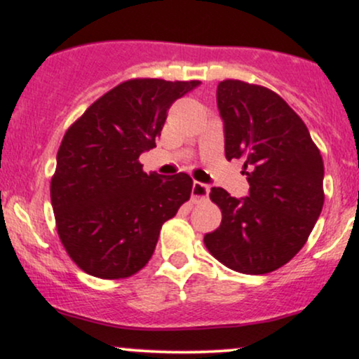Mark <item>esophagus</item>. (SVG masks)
Listing matches in <instances>:
<instances>
[{
    "mask_svg": "<svg viewBox=\"0 0 359 359\" xmlns=\"http://www.w3.org/2000/svg\"><path fill=\"white\" fill-rule=\"evenodd\" d=\"M209 197V185L203 182H194L192 185V203H203Z\"/></svg>",
    "mask_w": 359,
    "mask_h": 359,
    "instance_id": "34e87169",
    "label": "esophagus"
}]
</instances>
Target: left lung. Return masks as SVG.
<instances>
[{
    "instance_id": "1",
    "label": "left lung",
    "mask_w": 359,
    "mask_h": 359,
    "mask_svg": "<svg viewBox=\"0 0 359 359\" xmlns=\"http://www.w3.org/2000/svg\"><path fill=\"white\" fill-rule=\"evenodd\" d=\"M226 158H241L248 197L212 187L222 219L204 245L222 265L263 275L306 245L324 204V162L306 123L273 90L226 79L217 86Z\"/></svg>"
}]
</instances>
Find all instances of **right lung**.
Masks as SVG:
<instances>
[{
	"instance_id": "obj_1",
	"label": "right lung",
	"mask_w": 359,
	"mask_h": 359,
	"mask_svg": "<svg viewBox=\"0 0 359 359\" xmlns=\"http://www.w3.org/2000/svg\"><path fill=\"white\" fill-rule=\"evenodd\" d=\"M199 84L125 81L65 131L50 199L62 245L86 273L104 280L137 273L154 255L163 222L189 201L191 177L147 174L138 158L155 147L174 101Z\"/></svg>"
}]
</instances>
